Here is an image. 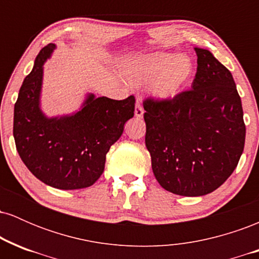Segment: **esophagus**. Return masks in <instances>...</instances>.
I'll use <instances>...</instances> for the list:
<instances>
[{
	"instance_id": "34e87169",
	"label": "esophagus",
	"mask_w": 259,
	"mask_h": 259,
	"mask_svg": "<svg viewBox=\"0 0 259 259\" xmlns=\"http://www.w3.org/2000/svg\"><path fill=\"white\" fill-rule=\"evenodd\" d=\"M135 117L141 119L144 117V108H142L141 103H140V100L136 101V106H135Z\"/></svg>"
}]
</instances>
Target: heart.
I'll list each match as a JSON object with an SVG mask.
<instances>
[{
    "mask_svg": "<svg viewBox=\"0 0 259 259\" xmlns=\"http://www.w3.org/2000/svg\"><path fill=\"white\" fill-rule=\"evenodd\" d=\"M120 73L135 88L150 84L154 99L167 102L185 90L194 74V63L186 55L156 52L125 59Z\"/></svg>",
    "mask_w": 259,
    "mask_h": 259,
    "instance_id": "b5f03b06",
    "label": "heart"
}]
</instances>
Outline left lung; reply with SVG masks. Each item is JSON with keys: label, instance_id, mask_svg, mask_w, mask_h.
I'll return each mask as SVG.
<instances>
[{"label": "left lung", "instance_id": "8db88e82", "mask_svg": "<svg viewBox=\"0 0 259 259\" xmlns=\"http://www.w3.org/2000/svg\"><path fill=\"white\" fill-rule=\"evenodd\" d=\"M191 90L162 102L147 99L146 147L159 185L175 195L203 196L227 181L245 146L241 99L229 69L195 47Z\"/></svg>", "mask_w": 259, "mask_h": 259}]
</instances>
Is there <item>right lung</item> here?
Listing matches in <instances>:
<instances>
[{
	"label": "right lung",
	"mask_w": 259,
	"mask_h": 259,
	"mask_svg": "<svg viewBox=\"0 0 259 259\" xmlns=\"http://www.w3.org/2000/svg\"><path fill=\"white\" fill-rule=\"evenodd\" d=\"M55 44L41 50L14 105L13 136L26 168L46 185L78 190L94 185L105 170L106 154L134 117L135 99L117 101L89 92L79 111L47 117L41 109L44 64Z\"/></svg>",
	"instance_id": "1"
}]
</instances>
